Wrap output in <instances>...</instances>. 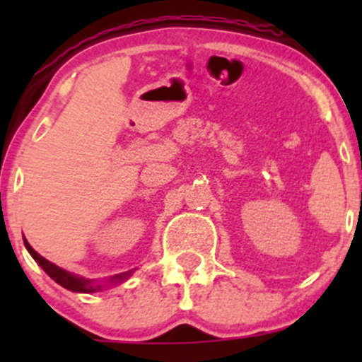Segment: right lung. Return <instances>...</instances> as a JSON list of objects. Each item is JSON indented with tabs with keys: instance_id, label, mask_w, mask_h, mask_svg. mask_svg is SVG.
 <instances>
[{
	"instance_id": "obj_1",
	"label": "right lung",
	"mask_w": 362,
	"mask_h": 362,
	"mask_svg": "<svg viewBox=\"0 0 362 362\" xmlns=\"http://www.w3.org/2000/svg\"><path fill=\"white\" fill-rule=\"evenodd\" d=\"M24 245H25V249H28L29 254H31V257L35 259L40 266H42L43 272H45L47 275L54 280V282H57L61 287H64V289L73 291V293H86V294L98 293V291L107 289L108 286H115V284L126 282V280L134 273V269H129V272H124V273H119V275L110 276V279H108L105 284H100L98 280L83 279V276L75 275V273H69V272H66V269H63V268H59V266L54 264V262L47 261L45 257H42L38 252L29 245L28 240L25 238H24Z\"/></svg>"
}]
</instances>
